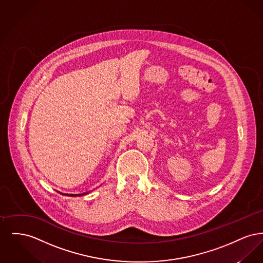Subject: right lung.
Masks as SVG:
<instances>
[{
  "label": "right lung",
  "mask_w": 263,
  "mask_h": 263,
  "mask_svg": "<svg viewBox=\"0 0 263 263\" xmlns=\"http://www.w3.org/2000/svg\"><path fill=\"white\" fill-rule=\"evenodd\" d=\"M59 193H61V192H59ZM61 194H63V193H61ZM85 194H87V193H82V194H70V195L64 193L63 195H69V196H78V195H79V196H81V195H85Z\"/></svg>",
  "instance_id": "1"
}]
</instances>
